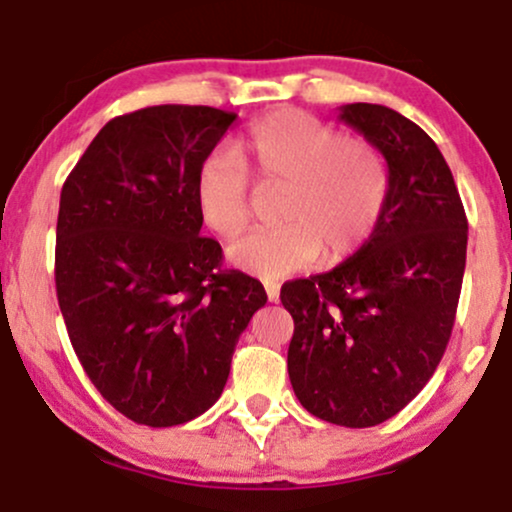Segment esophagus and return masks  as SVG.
<instances>
[{
	"label": "esophagus",
	"mask_w": 512,
	"mask_h": 512,
	"mask_svg": "<svg viewBox=\"0 0 512 512\" xmlns=\"http://www.w3.org/2000/svg\"><path fill=\"white\" fill-rule=\"evenodd\" d=\"M264 289H267L269 301H272V303L279 301V284H274V281H272V284H267V286H264Z\"/></svg>",
	"instance_id": "obj_1"
}]
</instances>
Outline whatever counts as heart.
Segmentation results:
<instances>
[{
	"label": "heart",
	"instance_id": "obj_1",
	"mask_svg": "<svg viewBox=\"0 0 512 512\" xmlns=\"http://www.w3.org/2000/svg\"><path fill=\"white\" fill-rule=\"evenodd\" d=\"M257 180L286 182L279 226L255 228L228 245V260L262 279H281L317 260H344L373 236L390 195V173L375 146L303 113L255 122L238 146ZM231 151L204 158L195 178L199 219L231 238L250 216V178Z\"/></svg>",
	"mask_w": 512,
	"mask_h": 512
}]
</instances>
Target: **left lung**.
<instances>
[{
    "label": "left lung",
    "instance_id": "left-lung-1",
    "mask_svg": "<svg viewBox=\"0 0 512 512\" xmlns=\"http://www.w3.org/2000/svg\"><path fill=\"white\" fill-rule=\"evenodd\" d=\"M339 120L380 151L390 195L373 236L332 272L284 284L289 378L310 414L378 426L424 390L455 325L467 216L443 154L419 125L373 103Z\"/></svg>",
    "mask_w": 512,
    "mask_h": 512
}]
</instances>
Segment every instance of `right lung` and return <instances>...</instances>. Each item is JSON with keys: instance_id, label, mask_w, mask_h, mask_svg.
I'll return each mask as SVG.
<instances>
[{"instance_id": "obj_1", "label": "right lung", "mask_w": 512, "mask_h": 512, "mask_svg": "<svg viewBox=\"0 0 512 512\" xmlns=\"http://www.w3.org/2000/svg\"><path fill=\"white\" fill-rule=\"evenodd\" d=\"M236 113L154 105L110 120L60 195L57 301L96 390L127 419L178 426L221 397L238 337L267 303L202 238L195 178Z\"/></svg>"}]
</instances>
